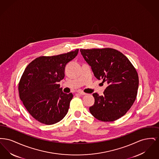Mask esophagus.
I'll list each match as a JSON object with an SVG mask.
<instances>
[{"label":"esophagus","instance_id":"obj_1","mask_svg":"<svg viewBox=\"0 0 159 159\" xmlns=\"http://www.w3.org/2000/svg\"><path fill=\"white\" fill-rule=\"evenodd\" d=\"M77 92L79 94H80V95H86V93H84V92H83V91H77Z\"/></svg>","mask_w":159,"mask_h":159}]
</instances>
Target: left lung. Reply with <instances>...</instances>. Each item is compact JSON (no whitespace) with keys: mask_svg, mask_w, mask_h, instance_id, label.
Listing matches in <instances>:
<instances>
[{"mask_svg":"<svg viewBox=\"0 0 159 159\" xmlns=\"http://www.w3.org/2000/svg\"><path fill=\"white\" fill-rule=\"evenodd\" d=\"M94 76L108 86L104 95L93 93L95 103L89 108L99 120L113 121L128 112L136 99L139 78L136 69L128 58L112 48L80 49Z\"/></svg>","mask_w":159,"mask_h":159,"instance_id":"obj_1","label":"left lung"}]
</instances>
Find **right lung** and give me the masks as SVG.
I'll return each mask as SVG.
<instances>
[{
  "mask_svg": "<svg viewBox=\"0 0 159 159\" xmlns=\"http://www.w3.org/2000/svg\"><path fill=\"white\" fill-rule=\"evenodd\" d=\"M75 51L51 57L42 56L32 61L25 69L18 84L23 104L36 120L47 125L61 121L67 113L72 93L60 88L66 64L78 53Z\"/></svg>",
  "mask_w": 159,
  "mask_h": 159,
  "instance_id": "obj_1",
  "label": "right lung"
}]
</instances>
